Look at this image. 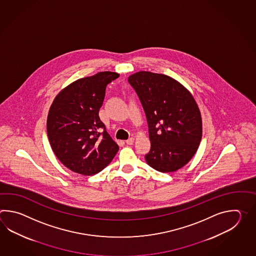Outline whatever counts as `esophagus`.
I'll list each match as a JSON object with an SVG mask.
<instances>
[{
	"instance_id": "obj_1",
	"label": "esophagus",
	"mask_w": 256,
	"mask_h": 256,
	"mask_svg": "<svg viewBox=\"0 0 256 256\" xmlns=\"http://www.w3.org/2000/svg\"><path fill=\"white\" fill-rule=\"evenodd\" d=\"M134 139L132 138V137H130V139H128V140H126V144H128V146H132V144H134Z\"/></svg>"
}]
</instances>
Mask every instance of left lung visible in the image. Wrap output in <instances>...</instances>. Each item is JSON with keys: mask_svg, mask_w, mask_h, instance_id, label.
<instances>
[{"mask_svg": "<svg viewBox=\"0 0 256 256\" xmlns=\"http://www.w3.org/2000/svg\"><path fill=\"white\" fill-rule=\"evenodd\" d=\"M128 82L146 115L151 142L146 163L163 173L183 168L202 141V114L195 98L180 82L164 74L139 71Z\"/></svg>", "mask_w": 256, "mask_h": 256, "instance_id": "obj_1", "label": "left lung"}]
</instances>
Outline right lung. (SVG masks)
I'll list each match as a JSON object with an SVG mask.
<instances>
[{"label":"right lung","instance_id":"right-lung-1","mask_svg":"<svg viewBox=\"0 0 256 256\" xmlns=\"http://www.w3.org/2000/svg\"><path fill=\"white\" fill-rule=\"evenodd\" d=\"M119 76L104 71L72 82L54 98L49 109L46 130L56 156L78 174H97L119 150L98 117L105 90Z\"/></svg>","mask_w":256,"mask_h":256}]
</instances>
